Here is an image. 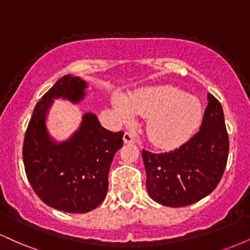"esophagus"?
<instances>
[{
  "mask_svg": "<svg viewBox=\"0 0 250 250\" xmlns=\"http://www.w3.org/2000/svg\"><path fill=\"white\" fill-rule=\"evenodd\" d=\"M123 141H125V143H135L136 142V139H135L133 134L125 133V135H123Z\"/></svg>",
  "mask_w": 250,
  "mask_h": 250,
  "instance_id": "34e87169",
  "label": "esophagus"
}]
</instances>
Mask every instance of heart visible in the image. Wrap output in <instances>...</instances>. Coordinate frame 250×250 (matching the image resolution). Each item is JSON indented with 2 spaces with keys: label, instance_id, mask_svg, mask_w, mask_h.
Segmentation results:
<instances>
[{
  "label": "heart",
  "instance_id": "heart-1",
  "mask_svg": "<svg viewBox=\"0 0 250 250\" xmlns=\"http://www.w3.org/2000/svg\"><path fill=\"white\" fill-rule=\"evenodd\" d=\"M113 107L123 122L135 114L148 117L146 131L151 142L166 148L185 143L202 121V104L197 97L171 85L145 88L130 96H115Z\"/></svg>",
  "mask_w": 250,
  "mask_h": 250
}]
</instances>
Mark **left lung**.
<instances>
[{
  "mask_svg": "<svg viewBox=\"0 0 250 250\" xmlns=\"http://www.w3.org/2000/svg\"><path fill=\"white\" fill-rule=\"evenodd\" d=\"M228 151L222 105L208 94L199 133L169 153L142 150L149 196L167 207H185L197 202L219 185Z\"/></svg>",
  "mask_w": 250,
  "mask_h": 250,
  "instance_id": "left-lung-1",
  "label": "left lung"
}]
</instances>
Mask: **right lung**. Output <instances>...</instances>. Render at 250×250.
Listing matches in <instances>:
<instances>
[{"mask_svg": "<svg viewBox=\"0 0 250 250\" xmlns=\"http://www.w3.org/2000/svg\"><path fill=\"white\" fill-rule=\"evenodd\" d=\"M87 82L64 75L37 102L25 131L23 162L28 181L45 205L67 213H88L108 191V173L114 155L123 146V131L103 128L96 115L87 113L67 141L49 136L45 116L53 99L77 103Z\"/></svg>", "mask_w": 250, "mask_h": 250, "instance_id": "obj_1", "label": "right lung"}]
</instances>
